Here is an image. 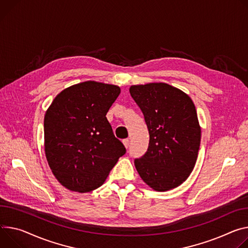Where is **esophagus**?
<instances>
[{"mask_svg": "<svg viewBox=\"0 0 248 248\" xmlns=\"http://www.w3.org/2000/svg\"><path fill=\"white\" fill-rule=\"evenodd\" d=\"M123 143H124V145L127 148L128 146H129V140L128 139H125V140H123Z\"/></svg>", "mask_w": 248, "mask_h": 248, "instance_id": "obj_1", "label": "esophagus"}]
</instances>
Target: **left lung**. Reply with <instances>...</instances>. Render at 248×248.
I'll list each match as a JSON object with an SVG mask.
<instances>
[{
  "label": "left lung",
  "instance_id": "8db88e82",
  "mask_svg": "<svg viewBox=\"0 0 248 248\" xmlns=\"http://www.w3.org/2000/svg\"><path fill=\"white\" fill-rule=\"evenodd\" d=\"M129 93L140 108L149 132L147 151L134 160L140 176L158 192L180 186L195 167L201 142L192 99L166 83L133 85Z\"/></svg>",
  "mask_w": 248,
  "mask_h": 248
}]
</instances>
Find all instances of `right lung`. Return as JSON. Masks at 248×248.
I'll use <instances>...</instances> for the list:
<instances>
[{
	"label": "right lung",
	"instance_id": "right-lung-1",
	"mask_svg": "<svg viewBox=\"0 0 248 248\" xmlns=\"http://www.w3.org/2000/svg\"><path fill=\"white\" fill-rule=\"evenodd\" d=\"M120 87L86 81L64 89L44 116V150L48 165L65 188L79 193L102 186L125 153L106 115Z\"/></svg>",
	"mask_w": 248,
	"mask_h": 248
}]
</instances>
